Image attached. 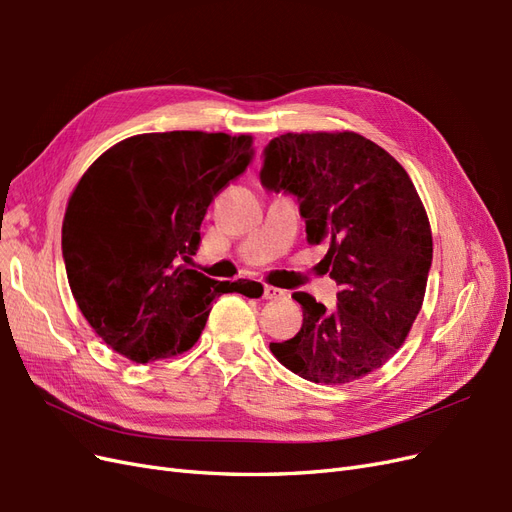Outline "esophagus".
<instances>
[{"label": "esophagus", "mask_w": 512, "mask_h": 512, "mask_svg": "<svg viewBox=\"0 0 512 512\" xmlns=\"http://www.w3.org/2000/svg\"><path fill=\"white\" fill-rule=\"evenodd\" d=\"M262 297H265L267 301H277V299H284L286 292L275 288V286H265V292H262Z\"/></svg>", "instance_id": "1"}]
</instances>
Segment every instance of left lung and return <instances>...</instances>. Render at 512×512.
<instances>
[{"label": "left lung", "mask_w": 512, "mask_h": 512, "mask_svg": "<svg viewBox=\"0 0 512 512\" xmlns=\"http://www.w3.org/2000/svg\"><path fill=\"white\" fill-rule=\"evenodd\" d=\"M260 181L299 200L309 243L339 286L327 309L294 292L303 327L271 344L275 359L316 384H348L380 369L406 342L425 299L431 226L412 179L391 153L356 132L273 138Z\"/></svg>", "instance_id": "1"}]
</instances>
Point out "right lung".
<instances>
[{
  "label": "right lung",
  "instance_id": "add662e5",
  "mask_svg": "<svg viewBox=\"0 0 512 512\" xmlns=\"http://www.w3.org/2000/svg\"><path fill=\"white\" fill-rule=\"evenodd\" d=\"M250 134L151 132L87 168L68 200L61 252L76 305L134 363L188 352L211 303L243 284L188 269L207 207L254 158Z\"/></svg>",
  "mask_w": 512,
  "mask_h": 512
}]
</instances>
